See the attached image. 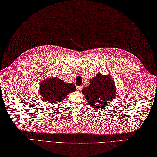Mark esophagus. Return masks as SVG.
I'll use <instances>...</instances> for the list:
<instances>
[{
    "mask_svg": "<svg viewBox=\"0 0 157 157\" xmlns=\"http://www.w3.org/2000/svg\"><path fill=\"white\" fill-rule=\"evenodd\" d=\"M76 88H77V90L79 91V92H80V91H82V86H77Z\"/></svg>",
    "mask_w": 157,
    "mask_h": 157,
    "instance_id": "obj_1",
    "label": "esophagus"
}]
</instances>
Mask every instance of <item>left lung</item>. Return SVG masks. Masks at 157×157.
I'll return each mask as SVG.
<instances>
[{"label":"left lung","instance_id":"left-lung-1","mask_svg":"<svg viewBox=\"0 0 157 157\" xmlns=\"http://www.w3.org/2000/svg\"><path fill=\"white\" fill-rule=\"evenodd\" d=\"M82 93L92 107L101 109L115 98V86L109 76L99 73L91 79L88 87L82 90Z\"/></svg>","mask_w":157,"mask_h":157}]
</instances>
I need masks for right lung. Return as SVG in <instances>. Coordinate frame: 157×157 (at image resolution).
Instances as JSON below:
<instances>
[{"instance_id":"obj_1","label":"right lung","mask_w":157,"mask_h":157,"mask_svg":"<svg viewBox=\"0 0 157 157\" xmlns=\"http://www.w3.org/2000/svg\"><path fill=\"white\" fill-rule=\"evenodd\" d=\"M75 90L74 84H66L59 78L46 79L40 86V92L43 99L52 105L62 102L69 93L75 92Z\"/></svg>"}]
</instances>
